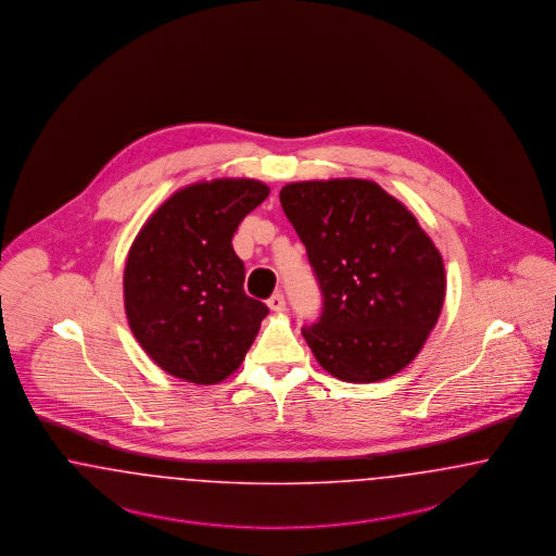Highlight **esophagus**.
<instances>
[{
    "label": "esophagus",
    "instance_id": "34e87169",
    "mask_svg": "<svg viewBox=\"0 0 556 556\" xmlns=\"http://www.w3.org/2000/svg\"><path fill=\"white\" fill-rule=\"evenodd\" d=\"M267 307H269L271 312H285V307H287L285 294H282V292H274V294L267 299Z\"/></svg>",
    "mask_w": 556,
    "mask_h": 556
}]
</instances>
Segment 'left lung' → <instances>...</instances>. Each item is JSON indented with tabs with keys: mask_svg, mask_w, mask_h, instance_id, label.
Masks as SVG:
<instances>
[{
	"mask_svg": "<svg viewBox=\"0 0 556 556\" xmlns=\"http://www.w3.org/2000/svg\"><path fill=\"white\" fill-rule=\"evenodd\" d=\"M282 210L324 294L303 337L334 378L378 382L407 367L442 312V255L409 210L363 178L290 182Z\"/></svg>",
	"mask_w": 556,
	"mask_h": 556,
	"instance_id": "obj_1",
	"label": "left lung"
}]
</instances>
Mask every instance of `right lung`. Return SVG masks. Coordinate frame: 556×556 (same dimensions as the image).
Returning <instances> with one entry per match:
<instances>
[{"label": "right lung", "mask_w": 556, "mask_h": 556, "mask_svg": "<svg viewBox=\"0 0 556 556\" xmlns=\"http://www.w3.org/2000/svg\"><path fill=\"white\" fill-rule=\"evenodd\" d=\"M253 178L197 182L166 199L124 266V309L147 355L169 376L217 384L239 369L266 317L232 249L242 217L266 201Z\"/></svg>", "instance_id": "right-lung-1"}]
</instances>
